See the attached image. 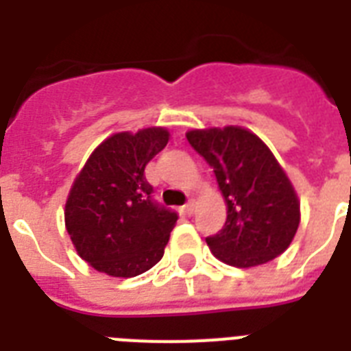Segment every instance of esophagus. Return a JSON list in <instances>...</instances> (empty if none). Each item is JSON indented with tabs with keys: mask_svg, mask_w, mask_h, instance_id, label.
Returning <instances> with one entry per match:
<instances>
[{
	"mask_svg": "<svg viewBox=\"0 0 351 351\" xmlns=\"http://www.w3.org/2000/svg\"><path fill=\"white\" fill-rule=\"evenodd\" d=\"M195 211H197V202H195V200H189V202L186 204V213L193 215Z\"/></svg>",
	"mask_w": 351,
	"mask_h": 351,
	"instance_id": "obj_1",
	"label": "esophagus"
}]
</instances>
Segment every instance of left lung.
I'll list each match as a JSON object with an SVG mask.
<instances>
[{
	"mask_svg": "<svg viewBox=\"0 0 351 351\" xmlns=\"http://www.w3.org/2000/svg\"><path fill=\"white\" fill-rule=\"evenodd\" d=\"M187 142L213 167L226 202L224 230L206 239L220 262L255 267L288 250L300 224V200L271 149L240 125L191 129Z\"/></svg>",
	"mask_w": 351,
	"mask_h": 351,
	"instance_id": "left-lung-1",
	"label": "left lung"
}]
</instances>
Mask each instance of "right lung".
Returning <instances> with one entry per match:
<instances>
[{
    "instance_id": "obj_1",
    "label": "right lung",
    "mask_w": 351,
    "mask_h": 351,
    "mask_svg": "<svg viewBox=\"0 0 351 351\" xmlns=\"http://www.w3.org/2000/svg\"><path fill=\"white\" fill-rule=\"evenodd\" d=\"M169 142L165 127L121 131L90 153L65 200L73 245L96 271L131 278L160 262L176 213L151 200L145 165Z\"/></svg>"
}]
</instances>
